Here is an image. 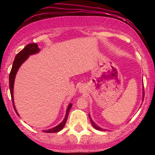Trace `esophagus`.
<instances>
[{
	"label": "esophagus",
	"instance_id": "esophagus-1",
	"mask_svg": "<svg viewBox=\"0 0 155 155\" xmlns=\"http://www.w3.org/2000/svg\"><path fill=\"white\" fill-rule=\"evenodd\" d=\"M84 87H82V86H81V87H80V89H79L80 92H84Z\"/></svg>",
	"mask_w": 155,
	"mask_h": 155
}]
</instances>
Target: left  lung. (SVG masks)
I'll list each match as a JSON object with an SVG mask.
<instances>
[{"label":"left lung","mask_w":155,"mask_h":155,"mask_svg":"<svg viewBox=\"0 0 155 155\" xmlns=\"http://www.w3.org/2000/svg\"><path fill=\"white\" fill-rule=\"evenodd\" d=\"M143 98H144V90H143V95H142V101H143ZM89 117H90V122H91L92 123V125L93 126L94 128H95L96 130H102V131H104V130H105V129H103L101 128V127H99L98 125H97V124H95V122H93V120H92L91 117H90V115L89 114Z\"/></svg>","instance_id":"1"}]
</instances>
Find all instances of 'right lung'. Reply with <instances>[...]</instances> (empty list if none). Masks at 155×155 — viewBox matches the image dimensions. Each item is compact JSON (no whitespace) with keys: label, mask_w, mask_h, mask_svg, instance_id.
Returning a JSON list of instances; mask_svg holds the SVG:
<instances>
[{"label":"right lung","mask_w":155,"mask_h":155,"mask_svg":"<svg viewBox=\"0 0 155 155\" xmlns=\"http://www.w3.org/2000/svg\"><path fill=\"white\" fill-rule=\"evenodd\" d=\"M40 51V49L38 47V44H28L22 51H20L16 55L15 59L13 62V65H12V70H11L10 74H9V89H10V92H11V96H12V104H13V107L14 109L17 114L19 116L18 112H17V109H16L15 105V101H14V84H15V80L16 77V74H17V71H18L19 67L22 65V64L24 63L25 60L29 58L30 55L37 54ZM72 107V104H69L68 106L66 109V114H65V116L64 117L63 120L60 123L57 125L56 127H53V128L49 129V130H43L44 133H57L59 132L63 128L64 126H65V122L68 120V117L69 111L71 110V108Z\"/></svg>","instance_id":"add662e5"}]
</instances>
